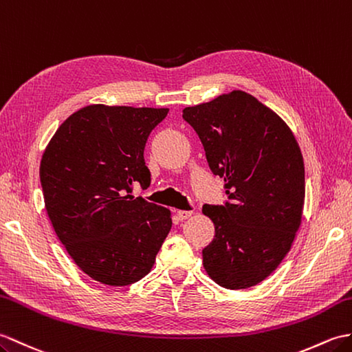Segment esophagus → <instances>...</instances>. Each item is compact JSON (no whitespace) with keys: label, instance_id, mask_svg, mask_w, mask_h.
<instances>
[{"label":"esophagus","instance_id":"34e87169","mask_svg":"<svg viewBox=\"0 0 352 352\" xmlns=\"http://www.w3.org/2000/svg\"><path fill=\"white\" fill-rule=\"evenodd\" d=\"M192 214H193V211H190V210H177V217L179 220L189 219Z\"/></svg>","mask_w":352,"mask_h":352}]
</instances>
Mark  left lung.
<instances>
[{
    "label": "left lung",
    "instance_id": "left-lung-1",
    "mask_svg": "<svg viewBox=\"0 0 352 352\" xmlns=\"http://www.w3.org/2000/svg\"><path fill=\"white\" fill-rule=\"evenodd\" d=\"M183 118L230 199L202 207L214 223L204 268L226 289L255 287L279 267L301 225L305 162L297 139L274 111L241 89L184 108Z\"/></svg>",
    "mask_w": 352,
    "mask_h": 352
}]
</instances>
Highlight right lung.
<instances>
[{
	"label": "right lung",
	"instance_id": "right-lung-1",
	"mask_svg": "<svg viewBox=\"0 0 352 352\" xmlns=\"http://www.w3.org/2000/svg\"><path fill=\"white\" fill-rule=\"evenodd\" d=\"M166 108L89 104L56 129L40 162L45 207L75 264L126 287L151 272L173 226L165 207L135 198L151 182L144 148Z\"/></svg>",
	"mask_w": 352,
	"mask_h": 352
}]
</instances>
